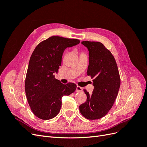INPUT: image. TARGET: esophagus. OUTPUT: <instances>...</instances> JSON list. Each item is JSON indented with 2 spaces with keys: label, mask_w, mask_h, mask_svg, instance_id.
<instances>
[{
  "label": "esophagus",
  "mask_w": 147,
  "mask_h": 147,
  "mask_svg": "<svg viewBox=\"0 0 147 147\" xmlns=\"http://www.w3.org/2000/svg\"><path fill=\"white\" fill-rule=\"evenodd\" d=\"M76 91L77 92H82L83 91V88L80 86H77V88H76Z\"/></svg>",
  "instance_id": "1"
}]
</instances>
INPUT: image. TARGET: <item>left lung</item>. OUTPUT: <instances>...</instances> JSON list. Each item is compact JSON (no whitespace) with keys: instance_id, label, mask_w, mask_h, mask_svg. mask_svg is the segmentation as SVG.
<instances>
[{"instance_id":"left-lung-1","label":"left lung","mask_w":147,"mask_h":147,"mask_svg":"<svg viewBox=\"0 0 147 147\" xmlns=\"http://www.w3.org/2000/svg\"><path fill=\"white\" fill-rule=\"evenodd\" d=\"M89 51L87 75L93 78L94 90H86V101L79 106L80 112L88 119H100L107 114L117 98L120 86L118 69L113 56L100 42L83 41Z\"/></svg>"}]
</instances>
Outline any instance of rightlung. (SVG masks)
<instances>
[{
    "label": "right lung",
    "instance_id": "add662e5",
    "mask_svg": "<svg viewBox=\"0 0 147 147\" xmlns=\"http://www.w3.org/2000/svg\"><path fill=\"white\" fill-rule=\"evenodd\" d=\"M79 43L78 39L53 36L34 50L26 74L25 91L30 109L37 117L45 120L55 117L60 112L62 97L76 90V84L62 83L54 74L58 72L64 51Z\"/></svg>",
    "mask_w": 147,
    "mask_h": 147
}]
</instances>
